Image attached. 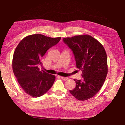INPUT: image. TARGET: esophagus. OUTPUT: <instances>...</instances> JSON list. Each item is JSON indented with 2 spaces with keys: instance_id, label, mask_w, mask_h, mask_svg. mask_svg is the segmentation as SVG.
Returning <instances> with one entry per match:
<instances>
[{
  "instance_id": "1",
  "label": "esophagus",
  "mask_w": 125,
  "mask_h": 125,
  "mask_svg": "<svg viewBox=\"0 0 125 125\" xmlns=\"http://www.w3.org/2000/svg\"><path fill=\"white\" fill-rule=\"evenodd\" d=\"M60 77L61 78V79H63V80H67L68 78L67 77H62V76H60Z\"/></svg>"
}]
</instances>
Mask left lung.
Listing matches in <instances>:
<instances>
[{"instance_id": "obj_1", "label": "left lung", "mask_w": 125, "mask_h": 125, "mask_svg": "<svg viewBox=\"0 0 125 125\" xmlns=\"http://www.w3.org/2000/svg\"><path fill=\"white\" fill-rule=\"evenodd\" d=\"M73 51L77 68L83 79H74L76 86L69 90L78 100L84 101L94 96L103 85L108 72L107 55L102 44L89 35L63 38Z\"/></svg>"}]
</instances>
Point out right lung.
<instances>
[{"label":"right lung","mask_w":125,"mask_h":125,"mask_svg":"<svg viewBox=\"0 0 125 125\" xmlns=\"http://www.w3.org/2000/svg\"><path fill=\"white\" fill-rule=\"evenodd\" d=\"M61 37L51 38L41 34L29 35L21 41L15 50L12 70L18 83L27 94L37 98L52 87L54 75L40 71L41 60L47 51L60 41Z\"/></svg>","instance_id":"add662e5"}]
</instances>
